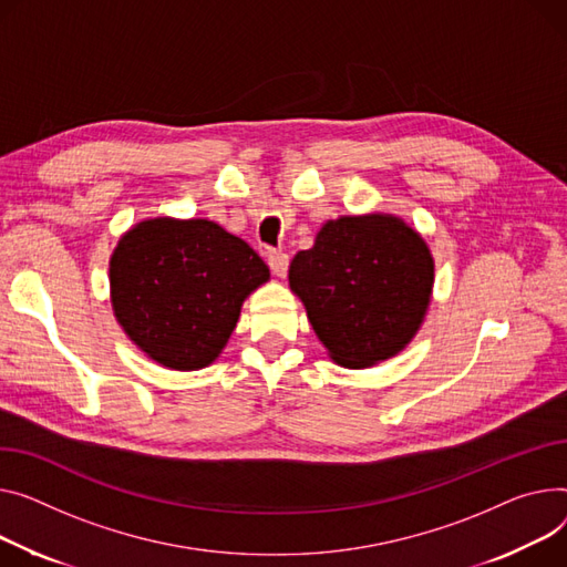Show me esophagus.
<instances>
[{"label":"esophagus","mask_w":567,"mask_h":567,"mask_svg":"<svg viewBox=\"0 0 567 567\" xmlns=\"http://www.w3.org/2000/svg\"><path fill=\"white\" fill-rule=\"evenodd\" d=\"M269 267H271L274 276L285 278V276H287V269H289V255L282 252V250H271V252H269Z\"/></svg>","instance_id":"esophagus-1"}]
</instances>
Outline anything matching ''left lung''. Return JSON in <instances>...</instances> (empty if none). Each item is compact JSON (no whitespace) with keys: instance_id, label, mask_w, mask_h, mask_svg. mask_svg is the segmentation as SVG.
I'll return each mask as SVG.
<instances>
[{"instance_id":"obj_1","label":"left lung","mask_w":567,"mask_h":567,"mask_svg":"<svg viewBox=\"0 0 567 567\" xmlns=\"http://www.w3.org/2000/svg\"><path fill=\"white\" fill-rule=\"evenodd\" d=\"M289 285L330 358L351 369L399 353L431 298L433 257L401 218L328 220L310 250L291 259Z\"/></svg>"}]
</instances>
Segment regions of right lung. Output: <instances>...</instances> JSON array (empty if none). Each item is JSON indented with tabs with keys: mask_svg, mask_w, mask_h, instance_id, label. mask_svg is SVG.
Returning a JSON list of instances; mask_svg holds the SVG:
<instances>
[{
	"mask_svg": "<svg viewBox=\"0 0 567 567\" xmlns=\"http://www.w3.org/2000/svg\"><path fill=\"white\" fill-rule=\"evenodd\" d=\"M111 303L132 342L164 367L192 371L228 342L244 298L269 267L205 218L143 220L111 257Z\"/></svg>",
	"mask_w": 567,
	"mask_h": 567,
	"instance_id": "obj_1",
	"label": "right lung"
}]
</instances>
